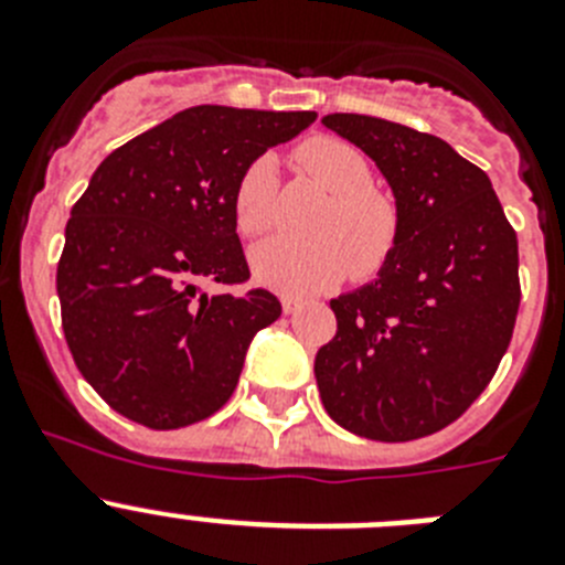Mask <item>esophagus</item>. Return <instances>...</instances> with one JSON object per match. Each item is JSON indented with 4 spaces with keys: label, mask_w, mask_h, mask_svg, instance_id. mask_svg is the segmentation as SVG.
<instances>
[{
    "label": "esophagus",
    "mask_w": 565,
    "mask_h": 565,
    "mask_svg": "<svg viewBox=\"0 0 565 565\" xmlns=\"http://www.w3.org/2000/svg\"><path fill=\"white\" fill-rule=\"evenodd\" d=\"M299 308V299L297 297H282V311L294 313Z\"/></svg>",
    "instance_id": "1"
}]
</instances>
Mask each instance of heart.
Masks as SVG:
<instances>
[{"label":"heart","mask_w":565,"mask_h":565,"mask_svg":"<svg viewBox=\"0 0 565 565\" xmlns=\"http://www.w3.org/2000/svg\"><path fill=\"white\" fill-rule=\"evenodd\" d=\"M299 169L331 192L313 214V237H274L252 252V274L259 286L282 294H317L344 279H371L391 263L402 234V214L391 192L373 183L362 149L313 135L299 143ZM234 226L243 237H263L277 223V163L259 154L239 172L232 192Z\"/></svg>","instance_id":"heart-1"}]
</instances>
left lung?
Listing matches in <instances>:
<instances>
[{"mask_svg": "<svg viewBox=\"0 0 565 565\" xmlns=\"http://www.w3.org/2000/svg\"><path fill=\"white\" fill-rule=\"evenodd\" d=\"M391 183L402 234L376 282L331 299L313 362L328 416L373 441L444 430L487 391L512 339L518 234L487 172L447 141L356 113L322 118Z\"/></svg>", "mask_w": 565, "mask_h": 565, "instance_id": "left-lung-1", "label": "left lung"}]
</instances>
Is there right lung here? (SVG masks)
<instances>
[{"label":"right lung","mask_w":565,"mask_h":565,"mask_svg":"<svg viewBox=\"0 0 565 565\" xmlns=\"http://www.w3.org/2000/svg\"><path fill=\"white\" fill-rule=\"evenodd\" d=\"M317 113L201 104L109 152L70 212L56 291L82 376L152 430L203 422L232 398L259 328L282 313L248 274L232 214L239 172Z\"/></svg>","instance_id":"right-lung-1"}]
</instances>
